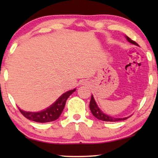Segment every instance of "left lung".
Segmentation results:
<instances>
[{"mask_svg": "<svg viewBox=\"0 0 158 158\" xmlns=\"http://www.w3.org/2000/svg\"><path fill=\"white\" fill-rule=\"evenodd\" d=\"M127 40L129 41V42L131 43V44H135V45H138L137 42H135V41L131 40L130 38H129L128 36H127ZM89 107H90V110L91 111V113L93 114L95 117L98 118L99 120L101 121H104V122H118V121H122V120H125L127 119L128 117L126 118H114L111 117V116H109L106 115V114H103L102 111L99 109V108L98 107V106L96 103V101H95L94 96H91V98H90V104H89Z\"/></svg>", "mask_w": 158, "mask_h": 158, "instance_id": "1", "label": "left lung"}]
</instances>
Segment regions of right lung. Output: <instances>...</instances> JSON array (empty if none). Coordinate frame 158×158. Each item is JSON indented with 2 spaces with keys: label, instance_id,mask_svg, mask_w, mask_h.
<instances>
[{
  "label": "right lung",
  "instance_id": "right-lung-1",
  "mask_svg": "<svg viewBox=\"0 0 158 158\" xmlns=\"http://www.w3.org/2000/svg\"><path fill=\"white\" fill-rule=\"evenodd\" d=\"M75 90H71L69 91L64 93L62 94L52 105L47 109L43 110L42 111L40 112H27L21 110L20 109L19 111L21 113V114L26 117L28 119L33 121V122H39V123H46L52 122L57 119L61 115L62 111H63L64 105H65L67 99L68 97L70 96Z\"/></svg>",
  "mask_w": 158,
  "mask_h": 158
}]
</instances>
